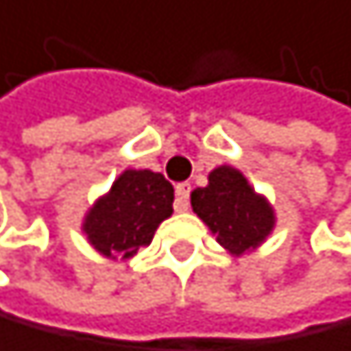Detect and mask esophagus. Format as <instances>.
<instances>
[{"instance_id": "esophagus-1", "label": "esophagus", "mask_w": 351, "mask_h": 351, "mask_svg": "<svg viewBox=\"0 0 351 351\" xmlns=\"http://www.w3.org/2000/svg\"><path fill=\"white\" fill-rule=\"evenodd\" d=\"M177 202H174V210L186 213L188 210V197H190V183H179L177 188Z\"/></svg>"}]
</instances>
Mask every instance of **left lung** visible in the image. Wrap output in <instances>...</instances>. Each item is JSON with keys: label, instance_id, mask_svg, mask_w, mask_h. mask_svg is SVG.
<instances>
[{"label": "left lung", "instance_id": "1", "mask_svg": "<svg viewBox=\"0 0 351 351\" xmlns=\"http://www.w3.org/2000/svg\"><path fill=\"white\" fill-rule=\"evenodd\" d=\"M190 204L230 258L260 248L278 221L269 199L248 183L242 170L226 163L210 170L206 188L190 193Z\"/></svg>", "mask_w": 351, "mask_h": 351}]
</instances>
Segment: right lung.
I'll list each match as a JSON object with an SVG mask.
<instances>
[{
	"instance_id": "right-lung-1",
	"label": "right lung",
	"mask_w": 351,
	"mask_h": 351,
	"mask_svg": "<svg viewBox=\"0 0 351 351\" xmlns=\"http://www.w3.org/2000/svg\"><path fill=\"white\" fill-rule=\"evenodd\" d=\"M174 188L161 172L123 170L84 213L80 230L109 260H130L149 246L154 230L172 215Z\"/></svg>"
}]
</instances>
